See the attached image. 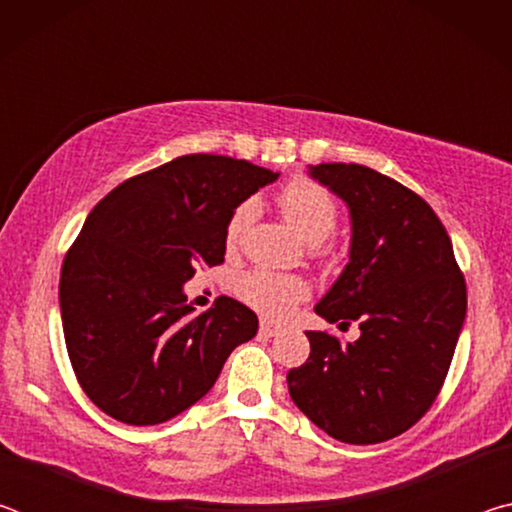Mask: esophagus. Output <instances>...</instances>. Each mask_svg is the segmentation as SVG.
Segmentation results:
<instances>
[{"mask_svg": "<svg viewBox=\"0 0 512 512\" xmlns=\"http://www.w3.org/2000/svg\"><path fill=\"white\" fill-rule=\"evenodd\" d=\"M277 332H280V327L273 325V323H268V320H262V323H259V334H264V336H275Z\"/></svg>", "mask_w": 512, "mask_h": 512, "instance_id": "esophagus-1", "label": "esophagus"}]
</instances>
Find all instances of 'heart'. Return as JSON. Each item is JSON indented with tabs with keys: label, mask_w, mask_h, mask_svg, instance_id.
Here are the masks:
<instances>
[{
	"label": "heart",
	"mask_w": 512,
	"mask_h": 512,
	"mask_svg": "<svg viewBox=\"0 0 512 512\" xmlns=\"http://www.w3.org/2000/svg\"><path fill=\"white\" fill-rule=\"evenodd\" d=\"M277 205H280L284 219L293 225V230L311 246L323 244L339 221V205L334 196L316 180L305 176L293 178L282 187V192L277 194ZM255 214V201H244L232 210L228 225H225V248L237 250L241 246L248 228L255 221ZM316 255H327V248L316 250ZM237 293L259 314L280 318L309 296V287L298 275L253 268V271L239 275Z\"/></svg>",
	"instance_id": "obj_1"
}]
</instances>
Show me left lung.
<instances>
[{"label": "left lung", "mask_w": 512, "mask_h": 512, "mask_svg": "<svg viewBox=\"0 0 512 512\" xmlns=\"http://www.w3.org/2000/svg\"><path fill=\"white\" fill-rule=\"evenodd\" d=\"M311 176L352 214L350 264L316 314L359 323L361 336L343 343L307 332L309 359L287 372L289 393L341 443H384L411 429L445 384L465 320V277L445 225L413 189L354 162L316 164Z\"/></svg>", "instance_id": "obj_1"}]
</instances>
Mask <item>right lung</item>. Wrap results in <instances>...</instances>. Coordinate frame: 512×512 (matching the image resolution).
Listing matches in <instances>:
<instances>
[{
	"label": "right lung",
	"mask_w": 512,
	"mask_h": 512,
	"mask_svg": "<svg viewBox=\"0 0 512 512\" xmlns=\"http://www.w3.org/2000/svg\"><path fill=\"white\" fill-rule=\"evenodd\" d=\"M277 173L225 155H183L101 198L60 271V316L83 393L119 422L171 420L214 386L257 334L253 309L221 298L194 314L183 284L219 266L232 210Z\"/></svg>",
	"instance_id": "obj_1"
}]
</instances>
